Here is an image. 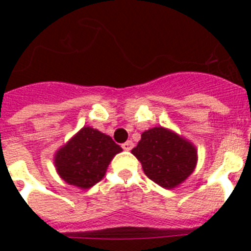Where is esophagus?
Instances as JSON below:
<instances>
[{
    "instance_id": "1",
    "label": "esophagus",
    "mask_w": 251,
    "mask_h": 251,
    "mask_svg": "<svg viewBox=\"0 0 251 251\" xmlns=\"http://www.w3.org/2000/svg\"><path fill=\"white\" fill-rule=\"evenodd\" d=\"M133 147H134V143H133V142H131V141L125 142V143L122 145V149L126 150V151H130V150L133 149Z\"/></svg>"
}]
</instances>
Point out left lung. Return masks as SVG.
<instances>
[{"mask_svg":"<svg viewBox=\"0 0 251 251\" xmlns=\"http://www.w3.org/2000/svg\"><path fill=\"white\" fill-rule=\"evenodd\" d=\"M131 153L141 161L145 175L164 189H175L182 183L198 161L197 147L163 126L143 131Z\"/></svg>","mask_w":251,"mask_h":251,"instance_id":"obj_1","label":"left lung"}]
</instances>
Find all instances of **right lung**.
I'll use <instances>...</instances> for the list:
<instances>
[{"instance_id":"obj_1","label":"right lung","mask_w":251,"mask_h":251,"mask_svg":"<svg viewBox=\"0 0 251 251\" xmlns=\"http://www.w3.org/2000/svg\"><path fill=\"white\" fill-rule=\"evenodd\" d=\"M122 149L99 130L84 126L54 153V167L65 182L90 189L101 181L108 165Z\"/></svg>"}]
</instances>
